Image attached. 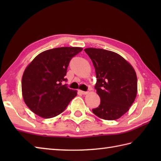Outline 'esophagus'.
<instances>
[{
	"label": "esophagus",
	"instance_id": "1",
	"mask_svg": "<svg viewBox=\"0 0 161 161\" xmlns=\"http://www.w3.org/2000/svg\"><path fill=\"white\" fill-rule=\"evenodd\" d=\"M79 92H80L81 94H84H84H86L87 93H88V92H84V91H81V90H79Z\"/></svg>",
	"mask_w": 161,
	"mask_h": 161
}]
</instances>
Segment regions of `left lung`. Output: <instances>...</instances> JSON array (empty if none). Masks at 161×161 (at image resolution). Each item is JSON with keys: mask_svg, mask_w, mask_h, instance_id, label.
Returning a JSON list of instances; mask_svg holds the SVG:
<instances>
[{"mask_svg": "<svg viewBox=\"0 0 161 161\" xmlns=\"http://www.w3.org/2000/svg\"><path fill=\"white\" fill-rule=\"evenodd\" d=\"M92 59L97 78L95 89L101 99L93 113L104 120H116L129 110L137 95L134 69L123 57L103 49H84Z\"/></svg>", "mask_w": 161, "mask_h": 161, "instance_id": "obj_1", "label": "left lung"}]
</instances>
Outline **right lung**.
<instances>
[{
  "mask_svg": "<svg viewBox=\"0 0 161 161\" xmlns=\"http://www.w3.org/2000/svg\"><path fill=\"white\" fill-rule=\"evenodd\" d=\"M83 50L78 47L50 49L40 53L24 71L22 94L26 105L42 118H53L65 110L77 90L67 88L66 81L69 62Z\"/></svg>",
  "mask_w": 161,
  "mask_h": 161,
  "instance_id": "obj_1",
  "label": "right lung"
}]
</instances>
